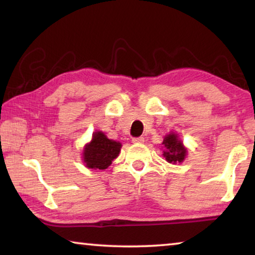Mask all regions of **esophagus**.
I'll return each mask as SVG.
<instances>
[{
  "label": "esophagus",
  "instance_id": "obj_1",
  "mask_svg": "<svg viewBox=\"0 0 255 255\" xmlns=\"http://www.w3.org/2000/svg\"><path fill=\"white\" fill-rule=\"evenodd\" d=\"M131 141L135 144H141L144 143V137H132Z\"/></svg>",
  "mask_w": 255,
  "mask_h": 255
}]
</instances>
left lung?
<instances>
[{"mask_svg":"<svg viewBox=\"0 0 255 255\" xmlns=\"http://www.w3.org/2000/svg\"><path fill=\"white\" fill-rule=\"evenodd\" d=\"M165 150L163 152L164 157L169 163H181L185 157L187 149L184 148L182 141L178 139L175 133H170L163 140Z\"/></svg>","mask_w":255,"mask_h":255,"instance_id":"8db88e82","label":"left lung"}]
</instances>
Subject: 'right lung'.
Segmentation results:
<instances>
[{"label":"right lung","mask_w":255,"mask_h":255,"mask_svg":"<svg viewBox=\"0 0 255 255\" xmlns=\"http://www.w3.org/2000/svg\"><path fill=\"white\" fill-rule=\"evenodd\" d=\"M122 144L108 139L101 131L94 132L91 143L84 148V163L89 169L105 170L118 156Z\"/></svg>","instance_id":"obj_1"}]
</instances>
